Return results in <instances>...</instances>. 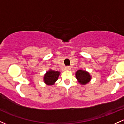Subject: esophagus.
<instances>
[{"mask_svg":"<svg viewBox=\"0 0 124 124\" xmlns=\"http://www.w3.org/2000/svg\"><path fill=\"white\" fill-rule=\"evenodd\" d=\"M65 69H66V70H70L71 67H70V66H66Z\"/></svg>","mask_w":124,"mask_h":124,"instance_id":"esophagus-1","label":"esophagus"}]
</instances>
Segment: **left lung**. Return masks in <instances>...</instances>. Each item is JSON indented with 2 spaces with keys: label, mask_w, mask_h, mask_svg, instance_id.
I'll return each instance as SVG.
<instances>
[{
  "label": "left lung",
  "mask_w": 124,
  "mask_h": 124,
  "mask_svg": "<svg viewBox=\"0 0 124 124\" xmlns=\"http://www.w3.org/2000/svg\"><path fill=\"white\" fill-rule=\"evenodd\" d=\"M75 77L81 84H86L91 80V76L88 72L79 70L75 73Z\"/></svg>",
  "instance_id": "8db88e82"
}]
</instances>
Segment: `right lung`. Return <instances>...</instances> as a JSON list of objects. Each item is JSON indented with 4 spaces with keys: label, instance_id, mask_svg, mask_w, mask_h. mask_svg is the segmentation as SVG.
Masks as SVG:
<instances>
[{
    "label": "right lung",
    "instance_id": "right-lung-1",
    "mask_svg": "<svg viewBox=\"0 0 124 124\" xmlns=\"http://www.w3.org/2000/svg\"><path fill=\"white\" fill-rule=\"evenodd\" d=\"M59 75L60 72L59 71H52V70H50L44 75V82L47 85H53L55 83V82L58 80Z\"/></svg>",
    "mask_w": 124,
    "mask_h": 124
}]
</instances>
